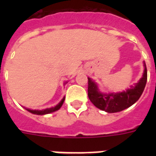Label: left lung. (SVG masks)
<instances>
[{
  "instance_id": "obj_1",
  "label": "left lung",
  "mask_w": 156,
  "mask_h": 156,
  "mask_svg": "<svg viewBox=\"0 0 156 156\" xmlns=\"http://www.w3.org/2000/svg\"><path fill=\"white\" fill-rule=\"evenodd\" d=\"M147 80V70L144 62V72L140 80L126 91L104 94L98 89L95 82L88 78V97L94 105L109 113L121 112L137 102L143 94Z\"/></svg>"
}]
</instances>
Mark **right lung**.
Returning a JSON list of instances; mask_svg holds the SVG:
<instances>
[{
  "instance_id": "add662e5",
  "label": "right lung",
  "mask_w": 156,
  "mask_h": 156,
  "mask_svg": "<svg viewBox=\"0 0 156 156\" xmlns=\"http://www.w3.org/2000/svg\"><path fill=\"white\" fill-rule=\"evenodd\" d=\"M64 100H65V97L61 100V101L57 105H56L53 108H46L44 109V110H31V109H28L27 108L28 112H30L31 113L33 114H36V115H45V114H48L51 113V112H53L55 111H57L59 109L61 108V107L62 106V104L64 103Z\"/></svg>"
}]
</instances>
